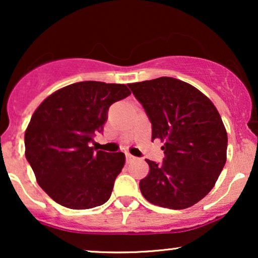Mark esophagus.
<instances>
[{
  "instance_id": "34e87169",
  "label": "esophagus",
  "mask_w": 258,
  "mask_h": 258,
  "mask_svg": "<svg viewBox=\"0 0 258 258\" xmlns=\"http://www.w3.org/2000/svg\"><path fill=\"white\" fill-rule=\"evenodd\" d=\"M135 159H136L135 156L130 155V154H127V155H126V161H127V162H131V161H133V160H135Z\"/></svg>"
}]
</instances>
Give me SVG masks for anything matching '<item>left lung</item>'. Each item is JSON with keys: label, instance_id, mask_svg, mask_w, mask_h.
<instances>
[{"label": "left lung", "instance_id": "left-lung-1", "mask_svg": "<svg viewBox=\"0 0 258 258\" xmlns=\"http://www.w3.org/2000/svg\"><path fill=\"white\" fill-rule=\"evenodd\" d=\"M128 86L152 122V141L164 143L161 165L147 160L142 194L156 206H193L214 188L226 164L228 136L220 112L203 92L178 79Z\"/></svg>", "mask_w": 258, "mask_h": 258}]
</instances>
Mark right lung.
I'll list each match as a JSON object with an SVG mask.
<instances>
[{
	"mask_svg": "<svg viewBox=\"0 0 258 258\" xmlns=\"http://www.w3.org/2000/svg\"><path fill=\"white\" fill-rule=\"evenodd\" d=\"M131 92L126 85L84 81L53 92L37 106L25 131V156L38 185L73 210L100 206L110 198L125 154L97 150L112 103Z\"/></svg>",
	"mask_w": 258,
	"mask_h": 258,
	"instance_id": "add662e5",
	"label": "right lung"
}]
</instances>
